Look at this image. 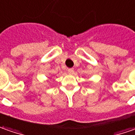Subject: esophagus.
I'll return each instance as SVG.
<instances>
[{"mask_svg":"<svg viewBox=\"0 0 135 135\" xmlns=\"http://www.w3.org/2000/svg\"><path fill=\"white\" fill-rule=\"evenodd\" d=\"M68 72L69 75H72L74 73V69H68Z\"/></svg>","mask_w":135,"mask_h":135,"instance_id":"1","label":"esophagus"}]
</instances>
